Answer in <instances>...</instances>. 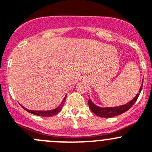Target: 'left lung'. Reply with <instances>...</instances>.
<instances>
[{"instance_id":"8db88e82","label":"left lung","mask_w":152,"mask_h":152,"mask_svg":"<svg viewBox=\"0 0 152 152\" xmlns=\"http://www.w3.org/2000/svg\"><path fill=\"white\" fill-rule=\"evenodd\" d=\"M142 84H143V82L142 83V86L140 87V91H139V93L137 94L135 96L134 99L132 101L129 102V103L126 104L122 105V106L119 107H106V108H102V107H97L96 105L94 104L92 102V101L90 99H89V107L90 108V110H92V112L93 113H95V115H99V116L102 117V118H111V117L116 116L118 115H120V114L126 112L127 110L130 109L133 105L136 102H137V99H138L139 95H140V92L142 90Z\"/></svg>"}]
</instances>
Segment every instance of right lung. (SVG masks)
<instances>
[{"label": "right lung", "instance_id": "right-lung-1", "mask_svg": "<svg viewBox=\"0 0 152 152\" xmlns=\"http://www.w3.org/2000/svg\"><path fill=\"white\" fill-rule=\"evenodd\" d=\"M66 97L64 98V99L63 100V102H62V103L60 104V106H59L58 107L55 108V109L52 110L37 111V110H27V109H26V108H24V107H23V108H24L25 110H27V112L30 113H32V114H34V115H39V116H45V117L53 116V115H56V114H57L58 113H60V111L61 110L62 108H63V104H64V102H65V100H66Z\"/></svg>", "mask_w": 152, "mask_h": 152}]
</instances>
